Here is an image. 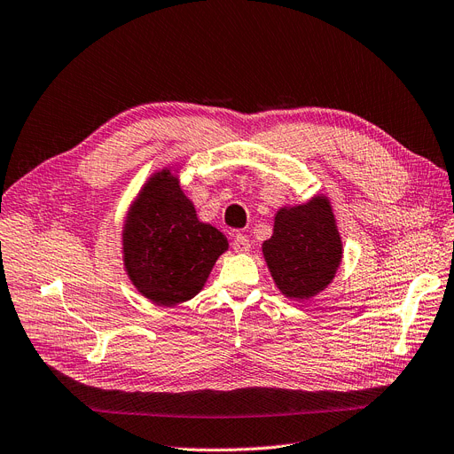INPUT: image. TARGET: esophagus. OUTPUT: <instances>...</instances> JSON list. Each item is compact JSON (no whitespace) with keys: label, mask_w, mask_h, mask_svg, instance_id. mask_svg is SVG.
I'll use <instances>...</instances> for the list:
<instances>
[{"label":"esophagus","mask_w":454,"mask_h":454,"mask_svg":"<svg viewBox=\"0 0 454 454\" xmlns=\"http://www.w3.org/2000/svg\"><path fill=\"white\" fill-rule=\"evenodd\" d=\"M231 248H233V252H238V254H245V252H248L250 250V241H248V238L247 235H243V233H238L233 238V243H231Z\"/></svg>","instance_id":"1"}]
</instances>
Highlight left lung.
Returning a JSON list of instances; mask_svg holds the SVG:
<instances>
[{
    "mask_svg": "<svg viewBox=\"0 0 454 454\" xmlns=\"http://www.w3.org/2000/svg\"><path fill=\"white\" fill-rule=\"evenodd\" d=\"M263 255L276 287L286 297L308 301L321 293L343 258L336 216L326 196L278 209Z\"/></svg>",
    "mask_w": 454,
    "mask_h": 454,
    "instance_id": "8db88e82",
    "label": "left lung"
}]
</instances>
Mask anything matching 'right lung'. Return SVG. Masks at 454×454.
Wrapping results in <instances>:
<instances>
[{
	"label": "right lung",
	"instance_id": "right-lung-1",
	"mask_svg": "<svg viewBox=\"0 0 454 454\" xmlns=\"http://www.w3.org/2000/svg\"><path fill=\"white\" fill-rule=\"evenodd\" d=\"M124 267L131 284L155 304L192 299L228 250V239L200 223L176 170L155 172L131 204L122 230Z\"/></svg>",
	"mask_w": 454,
	"mask_h": 454
}]
</instances>
